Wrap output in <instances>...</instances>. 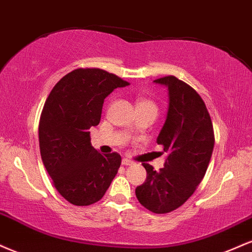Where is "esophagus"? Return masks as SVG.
Segmentation results:
<instances>
[{"label":"esophagus","mask_w":252,"mask_h":252,"mask_svg":"<svg viewBox=\"0 0 252 252\" xmlns=\"http://www.w3.org/2000/svg\"><path fill=\"white\" fill-rule=\"evenodd\" d=\"M121 164L123 165H125V166H131V165H133L134 164V162H133L132 160H129V159H123V161H121Z\"/></svg>","instance_id":"obj_1"}]
</instances>
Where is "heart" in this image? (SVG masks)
Segmentation results:
<instances>
[{"mask_svg":"<svg viewBox=\"0 0 252 252\" xmlns=\"http://www.w3.org/2000/svg\"><path fill=\"white\" fill-rule=\"evenodd\" d=\"M141 106H147V107H153L157 109V105L152 101V100H146V99L140 100V101L138 102V107H141Z\"/></svg>","mask_w":252,"mask_h":252,"instance_id":"heart-1","label":"heart"}]
</instances>
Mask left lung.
<instances>
[{
	"label": "left lung",
	"mask_w": 252,
	"mask_h": 252,
	"mask_svg": "<svg viewBox=\"0 0 252 252\" xmlns=\"http://www.w3.org/2000/svg\"><path fill=\"white\" fill-rule=\"evenodd\" d=\"M168 88L166 121L157 143L167 152L164 167L143 162L147 177L135 189L139 203L153 214H168L196 191L208 170L215 146L212 120L196 90L173 75L155 80Z\"/></svg>",
	"instance_id": "1"
}]
</instances>
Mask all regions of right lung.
Returning a JSON list of instances; mask_svg holds the SVG:
<instances>
[{"instance_id":"1","label":"right lung","mask_w":252,"mask_h":252,"mask_svg":"<svg viewBox=\"0 0 252 252\" xmlns=\"http://www.w3.org/2000/svg\"><path fill=\"white\" fill-rule=\"evenodd\" d=\"M129 82L100 68H78L54 86L38 125L43 165L67 202L87 206L103 197L118 173L121 157L101 155L88 129L101 118L105 97Z\"/></svg>"}]
</instances>
